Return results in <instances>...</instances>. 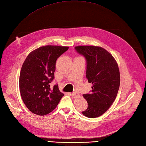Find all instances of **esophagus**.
Wrapping results in <instances>:
<instances>
[{"label":"esophagus","mask_w":146,"mask_h":146,"mask_svg":"<svg viewBox=\"0 0 146 146\" xmlns=\"http://www.w3.org/2000/svg\"><path fill=\"white\" fill-rule=\"evenodd\" d=\"M72 96L73 98H77L79 96V93L77 92H73L72 93Z\"/></svg>","instance_id":"34e87169"}]
</instances>
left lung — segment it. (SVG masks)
<instances>
[{
    "instance_id": "8db88e82",
    "label": "left lung",
    "mask_w": 146,
    "mask_h": 146,
    "mask_svg": "<svg viewBox=\"0 0 146 146\" xmlns=\"http://www.w3.org/2000/svg\"><path fill=\"white\" fill-rule=\"evenodd\" d=\"M87 60L86 78L93 86L91 93L83 95L88 103L82 114L90 118L101 116L115 100L120 85L118 65L109 51L101 46H75Z\"/></svg>"
}]
</instances>
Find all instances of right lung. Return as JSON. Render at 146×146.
I'll list each match as a JSON object with an SVG mask.
<instances>
[{
    "mask_svg": "<svg viewBox=\"0 0 146 146\" xmlns=\"http://www.w3.org/2000/svg\"><path fill=\"white\" fill-rule=\"evenodd\" d=\"M68 49V46L45 45L28 55L23 62L19 76V90L26 107L32 113L46 115L58 106L64 93L58 85L51 89L56 69V61Z\"/></svg>",
    "mask_w": 146,
    "mask_h": 146,
    "instance_id": "add662e5",
    "label": "right lung"
}]
</instances>
